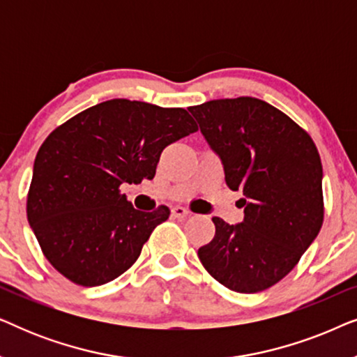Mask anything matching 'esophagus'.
I'll return each mask as SVG.
<instances>
[{
    "mask_svg": "<svg viewBox=\"0 0 357 357\" xmlns=\"http://www.w3.org/2000/svg\"><path fill=\"white\" fill-rule=\"evenodd\" d=\"M190 213L187 208H183V206H174L172 208V216L174 218H177V219H185V218H188L190 216Z\"/></svg>",
    "mask_w": 357,
    "mask_h": 357,
    "instance_id": "esophagus-1",
    "label": "esophagus"
}]
</instances>
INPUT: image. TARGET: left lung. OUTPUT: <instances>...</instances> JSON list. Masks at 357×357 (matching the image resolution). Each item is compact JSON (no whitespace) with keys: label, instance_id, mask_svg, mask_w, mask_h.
<instances>
[{"label":"left lung","instance_id":"left-lung-1","mask_svg":"<svg viewBox=\"0 0 357 357\" xmlns=\"http://www.w3.org/2000/svg\"><path fill=\"white\" fill-rule=\"evenodd\" d=\"M188 110L221 159L227 187L243 193V221L213 218L216 234L199 247V260L229 289L265 291L297 265L320 232L319 151L289 116L255 97L209 100Z\"/></svg>","mask_w":357,"mask_h":357}]
</instances>
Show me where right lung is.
I'll use <instances>...</instances> for the list:
<instances>
[{"instance_id":"obj_1","label":"right lung","mask_w":357,"mask_h":357,"mask_svg":"<svg viewBox=\"0 0 357 357\" xmlns=\"http://www.w3.org/2000/svg\"><path fill=\"white\" fill-rule=\"evenodd\" d=\"M185 109L112 99L53 130L38 149L27 219L43 255L79 286L125 273L169 208H133L121 183L153 180L165 146L195 133Z\"/></svg>"}]
</instances>
